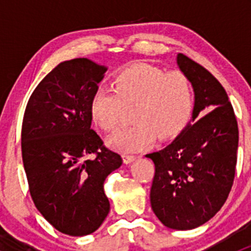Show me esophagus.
I'll return each instance as SVG.
<instances>
[{
    "label": "esophagus",
    "mask_w": 251,
    "mask_h": 251,
    "mask_svg": "<svg viewBox=\"0 0 251 251\" xmlns=\"http://www.w3.org/2000/svg\"><path fill=\"white\" fill-rule=\"evenodd\" d=\"M135 159H136L135 155H127V154H124V155H123V160H124V163H125V164L132 163Z\"/></svg>",
    "instance_id": "esophagus-1"
}]
</instances>
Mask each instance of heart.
Listing matches in <instances>:
<instances>
[{
  "label": "heart",
  "instance_id": "obj_1",
  "mask_svg": "<svg viewBox=\"0 0 251 251\" xmlns=\"http://www.w3.org/2000/svg\"><path fill=\"white\" fill-rule=\"evenodd\" d=\"M111 87L98 88L91 97L93 123L104 132L118 127L124 108L135 105V125L114 133L108 140L111 149L135 153L149 148L156 138L166 140L181 132L191 119L194 92L191 78L182 70H171L148 63H136L121 69Z\"/></svg>",
  "mask_w": 251,
  "mask_h": 251
}]
</instances>
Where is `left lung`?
Masks as SVG:
<instances>
[{
  "label": "left lung",
  "mask_w": 251,
  "mask_h": 251,
  "mask_svg": "<svg viewBox=\"0 0 251 251\" xmlns=\"http://www.w3.org/2000/svg\"><path fill=\"white\" fill-rule=\"evenodd\" d=\"M177 64L193 85L192 120L168 147L146 156L155 165L151 188L154 214L169 228L184 231L209 221L228 198L239 132L233 107L217 78L182 53Z\"/></svg>",
  "instance_id": "8db88e82"
}]
</instances>
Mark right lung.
I'll use <instances>...</instances> for the list:
<instances>
[{"mask_svg":"<svg viewBox=\"0 0 251 251\" xmlns=\"http://www.w3.org/2000/svg\"><path fill=\"white\" fill-rule=\"evenodd\" d=\"M107 68L87 58L59 63L25 108L22 155L30 196L62 233H93L110 210L103 184L123 159L91 128L90 102Z\"/></svg>","mask_w":251,"mask_h":251,"instance_id":"1","label":"right lung"}]
</instances>
